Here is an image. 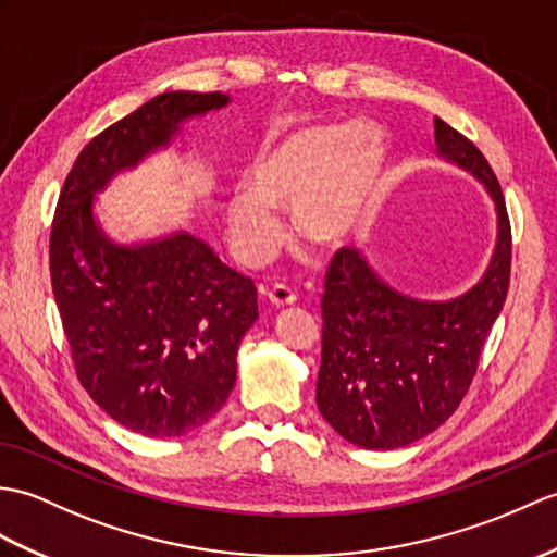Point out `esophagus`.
<instances>
[{
  "label": "esophagus",
  "instance_id": "esophagus-1",
  "mask_svg": "<svg viewBox=\"0 0 557 557\" xmlns=\"http://www.w3.org/2000/svg\"><path fill=\"white\" fill-rule=\"evenodd\" d=\"M265 296L270 299V304L277 306V308L296 304V294H294L289 287H284V284H275L273 289L265 292Z\"/></svg>",
  "mask_w": 557,
  "mask_h": 557
}]
</instances>
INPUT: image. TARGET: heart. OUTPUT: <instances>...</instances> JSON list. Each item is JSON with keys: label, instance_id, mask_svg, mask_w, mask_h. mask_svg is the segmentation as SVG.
I'll use <instances>...</instances> for the list:
<instances>
[{"label": "heart", "instance_id": "1", "mask_svg": "<svg viewBox=\"0 0 557 557\" xmlns=\"http://www.w3.org/2000/svg\"><path fill=\"white\" fill-rule=\"evenodd\" d=\"M384 161V137L370 123H313L268 141L247 189L225 203L232 249L247 265L268 263L284 239L275 211H292L299 237L315 247L342 244L363 220Z\"/></svg>", "mask_w": 557, "mask_h": 557}]
</instances>
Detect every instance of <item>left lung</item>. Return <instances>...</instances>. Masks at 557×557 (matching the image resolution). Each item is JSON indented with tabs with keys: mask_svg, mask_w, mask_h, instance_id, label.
<instances>
[{
	"mask_svg": "<svg viewBox=\"0 0 557 557\" xmlns=\"http://www.w3.org/2000/svg\"><path fill=\"white\" fill-rule=\"evenodd\" d=\"M438 153L491 194L498 239L484 277L454 301H418L384 284L356 249L334 253L322 294L315 400L334 432L363 448H400L434 432L468 394L510 287L506 199L484 153L434 119Z\"/></svg>",
	"mask_w": 557,
	"mask_h": 557,
	"instance_id": "obj_1",
	"label": "left lung"
}]
</instances>
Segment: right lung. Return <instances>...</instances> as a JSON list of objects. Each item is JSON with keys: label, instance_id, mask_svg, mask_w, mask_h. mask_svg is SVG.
<instances>
[{"label": "right lung", "instance_id": "right-lung-1", "mask_svg": "<svg viewBox=\"0 0 557 557\" xmlns=\"http://www.w3.org/2000/svg\"><path fill=\"white\" fill-rule=\"evenodd\" d=\"M227 101L163 92L107 127L77 153L51 223V289L77 380L107 416L145 436L189 434L223 408L239 342L258 318L256 287L187 232L111 242L95 194L171 145L180 123Z\"/></svg>", "mask_w": 557, "mask_h": 557}]
</instances>
